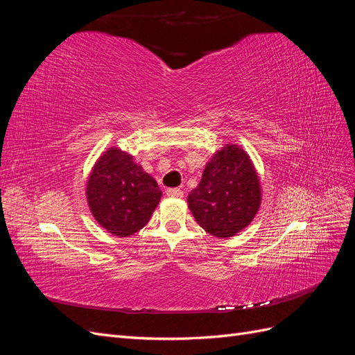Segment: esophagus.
Here are the masks:
<instances>
[{
	"mask_svg": "<svg viewBox=\"0 0 355 355\" xmlns=\"http://www.w3.org/2000/svg\"><path fill=\"white\" fill-rule=\"evenodd\" d=\"M166 194L168 197H173V198H182V197H184V191H182L180 188H168L166 191Z\"/></svg>",
	"mask_w": 355,
	"mask_h": 355,
	"instance_id": "1",
	"label": "esophagus"
}]
</instances>
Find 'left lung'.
<instances>
[{"label":"left lung","mask_w":355,"mask_h":355,"mask_svg":"<svg viewBox=\"0 0 355 355\" xmlns=\"http://www.w3.org/2000/svg\"><path fill=\"white\" fill-rule=\"evenodd\" d=\"M262 201L252 159L239 145L227 144L211 157L188 207L200 227L219 239L234 237L250 225Z\"/></svg>","instance_id":"obj_1"}]
</instances>
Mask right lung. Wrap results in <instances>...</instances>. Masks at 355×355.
Masks as SVG:
<instances>
[{"instance_id":"right-lung-1","label":"right lung","mask_w":355,"mask_h":355,"mask_svg":"<svg viewBox=\"0 0 355 355\" xmlns=\"http://www.w3.org/2000/svg\"><path fill=\"white\" fill-rule=\"evenodd\" d=\"M85 196L101 227L128 237L149 222L163 192L130 154L108 148L92 168Z\"/></svg>"}]
</instances>
